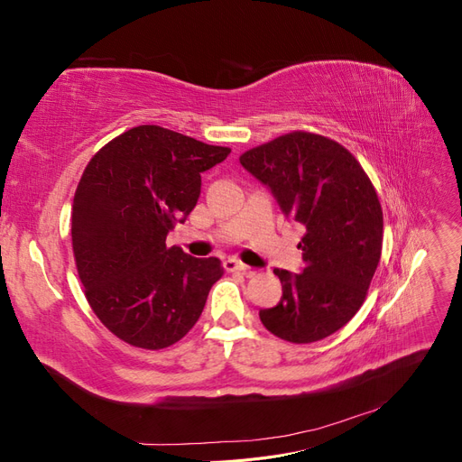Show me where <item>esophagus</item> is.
<instances>
[{"instance_id":"esophagus-1","label":"esophagus","mask_w":462,"mask_h":462,"mask_svg":"<svg viewBox=\"0 0 462 462\" xmlns=\"http://www.w3.org/2000/svg\"><path fill=\"white\" fill-rule=\"evenodd\" d=\"M223 268H226V272H243V273H246V275L254 273L253 268H250V265L239 262L236 258H227L226 262H223Z\"/></svg>"}]
</instances>
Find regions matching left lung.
Here are the masks:
<instances>
[{
	"mask_svg": "<svg viewBox=\"0 0 462 462\" xmlns=\"http://www.w3.org/2000/svg\"><path fill=\"white\" fill-rule=\"evenodd\" d=\"M239 160L304 227V268L273 270L283 297L260 310L263 328L289 343L329 337L358 312L382 256L383 214L370 177L345 146L306 131L277 136Z\"/></svg>",
	"mask_w": 462,
	"mask_h": 462,
	"instance_id": "left-lung-1",
	"label": "left lung"
}]
</instances>
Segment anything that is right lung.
I'll list each match as a JSON object with an SVG mask.
<instances>
[{
    "label": "right lung",
    "instance_id": "obj_1",
    "mask_svg": "<svg viewBox=\"0 0 462 462\" xmlns=\"http://www.w3.org/2000/svg\"><path fill=\"white\" fill-rule=\"evenodd\" d=\"M229 152L141 125L88 162L73 199V254L90 309L121 341L158 351L199 321L221 262L170 248L165 236L197 206L200 173Z\"/></svg>",
    "mask_w": 462,
    "mask_h": 462
}]
</instances>
